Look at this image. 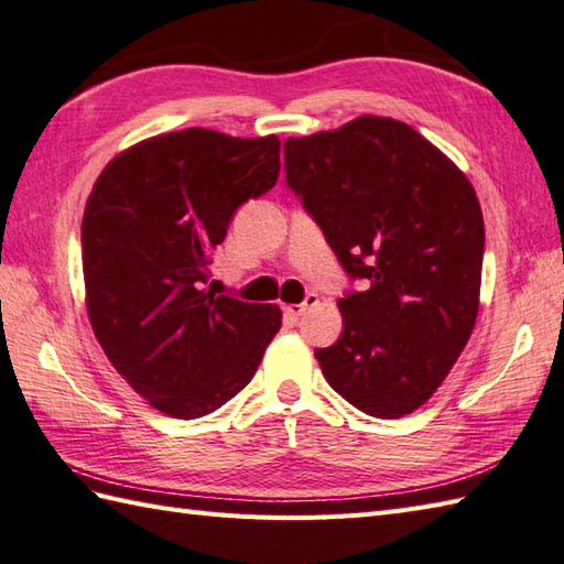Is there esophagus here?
<instances>
[{
	"mask_svg": "<svg viewBox=\"0 0 564 564\" xmlns=\"http://www.w3.org/2000/svg\"><path fill=\"white\" fill-rule=\"evenodd\" d=\"M316 302H318V296H316V294H308L302 304L284 306V314L290 316V318H299V316H302V314H306V311H308L311 306H316Z\"/></svg>",
	"mask_w": 564,
	"mask_h": 564,
	"instance_id": "1",
	"label": "esophagus"
}]
</instances>
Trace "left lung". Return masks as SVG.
Returning <instances> with one entry per match:
<instances>
[{
  "mask_svg": "<svg viewBox=\"0 0 564 564\" xmlns=\"http://www.w3.org/2000/svg\"><path fill=\"white\" fill-rule=\"evenodd\" d=\"M286 185L365 292L337 306L323 377L371 417H403L456 365L480 306L485 224L470 181L410 124L361 116L284 142Z\"/></svg>",
  "mask_w": 564,
  "mask_h": 564,
  "instance_id": "left-lung-1",
  "label": "left lung"
}]
</instances>
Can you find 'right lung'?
<instances>
[{"label": "right lung", "instance_id": "1", "mask_svg": "<svg viewBox=\"0 0 564 564\" xmlns=\"http://www.w3.org/2000/svg\"><path fill=\"white\" fill-rule=\"evenodd\" d=\"M280 176L274 134L241 140L191 128L118 154L82 221L96 340L149 405L209 415L253 379L282 311L205 290L234 212Z\"/></svg>", "mask_w": 564, "mask_h": 564}]
</instances>
